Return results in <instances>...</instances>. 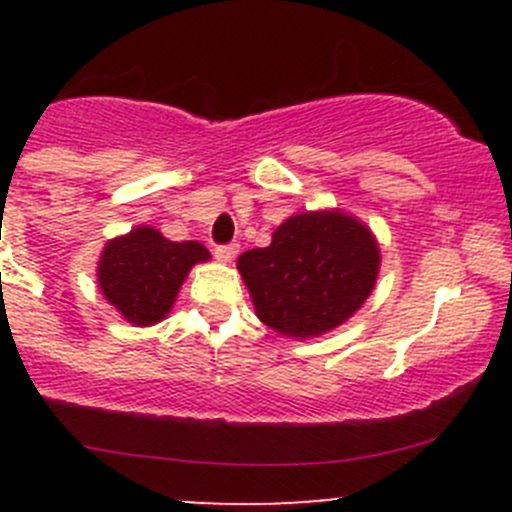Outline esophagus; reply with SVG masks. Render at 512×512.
<instances>
[{
    "mask_svg": "<svg viewBox=\"0 0 512 512\" xmlns=\"http://www.w3.org/2000/svg\"><path fill=\"white\" fill-rule=\"evenodd\" d=\"M213 255H215V260H220V262H230L232 257L237 255V245H218L213 250Z\"/></svg>",
    "mask_w": 512,
    "mask_h": 512,
    "instance_id": "34e87169",
    "label": "esophagus"
}]
</instances>
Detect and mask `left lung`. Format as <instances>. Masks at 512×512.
<instances>
[{"mask_svg": "<svg viewBox=\"0 0 512 512\" xmlns=\"http://www.w3.org/2000/svg\"><path fill=\"white\" fill-rule=\"evenodd\" d=\"M379 265L376 237L342 210L292 215L270 245L237 257L260 322L294 339L347 322L369 299Z\"/></svg>", "mask_w": 512, "mask_h": 512, "instance_id": "left-lung-1", "label": "left lung"}]
</instances>
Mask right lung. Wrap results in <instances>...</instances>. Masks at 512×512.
Returning a JSON list of instances; mask_svg holds the SVG:
<instances>
[{"label": "right lung", "mask_w": 512, "mask_h": 512, "mask_svg": "<svg viewBox=\"0 0 512 512\" xmlns=\"http://www.w3.org/2000/svg\"><path fill=\"white\" fill-rule=\"evenodd\" d=\"M208 260L200 242H173L156 227L141 225L106 242L96 277L103 297L126 322L151 327L170 312L190 267Z\"/></svg>", "instance_id": "right-lung-1"}]
</instances>
